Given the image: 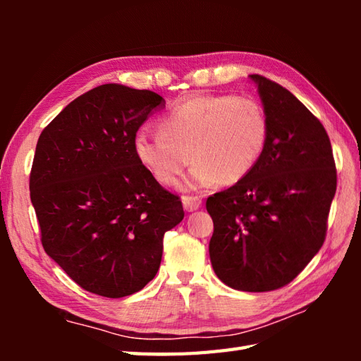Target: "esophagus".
Wrapping results in <instances>:
<instances>
[{"label":"esophagus","mask_w":361,"mask_h":361,"mask_svg":"<svg viewBox=\"0 0 361 361\" xmlns=\"http://www.w3.org/2000/svg\"><path fill=\"white\" fill-rule=\"evenodd\" d=\"M181 202H183V206H185V209L189 212L197 211L202 206V198L194 197V195H185L181 198Z\"/></svg>","instance_id":"obj_1"}]
</instances>
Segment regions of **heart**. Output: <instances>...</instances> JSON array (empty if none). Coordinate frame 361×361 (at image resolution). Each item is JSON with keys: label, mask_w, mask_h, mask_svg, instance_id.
<instances>
[{"label": "heart", "mask_w": 361, "mask_h": 361, "mask_svg": "<svg viewBox=\"0 0 361 361\" xmlns=\"http://www.w3.org/2000/svg\"><path fill=\"white\" fill-rule=\"evenodd\" d=\"M159 130H137L133 150L161 185H175L192 161L188 188L214 183L233 186L248 176L262 157L268 119L252 97L204 94L175 105L161 118Z\"/></svg>", "instance_id": "1"}]
</instances>
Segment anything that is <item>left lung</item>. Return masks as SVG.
I'll list each match as a JSON object with an SVG mask.
<instances>
[{"instance_id":"1","label":"left lung","mask_w":361,"mask_h":361,"mask_svg":"<svg viewBox=\"0 0 361 361\" xmlns=\"http://www.w3.org/2000/svg\"><path fill=\"white\" fill-rule=\"evenodd\" d=\"M268 119L265 150L248 176L206 200L217 278L242 291L287 286L319 248L336 190L331 140L302 102L251 74Z\"/></svg>"}]
</instances>
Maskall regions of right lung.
I'll return each mask as SVG.
<instances>
[{
  "mask_svg": "<svg viewBox=\"0 0 361 361\" xmlns=\"http://www.w3.org/2000/svg\"><path fill=\"white\" fill-rule=\"evenodd\" d=\"M166 101L105 83L68 104L38 137L30 202L43 248L79 286L122 298L155 278L163 237L185 217L137 161L133 137Z\"/></svg>",
  "mask_w": 361,
  "mask_h": 361,
  "instance_id": "add662e5",
  "label": "right lung"
}]
</instances>
